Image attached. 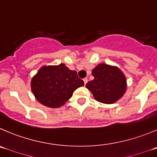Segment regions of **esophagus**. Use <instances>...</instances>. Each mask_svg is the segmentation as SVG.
Wrapping results in <instances>:
<instances>
[{
  "instance_id": "1",
  "label": "esophagus",
  "mask_w": 157,
  "mask_h": 157,
  "mask_svg": "<svg viewBox=\"0 0 157 157\" xmlns=\"http://www.w3.org/2000/svg\"><path fill=\"white\" fill-rule=\"evenodd\" d=\"M83 82H84V84H86V83H87V82H88V79H87V78H84V79H83Z\"/></svg>"
}]
</instances>
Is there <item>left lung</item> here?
Returning a JSON list of instances; mask_svg holds the SVG:
<instances>
[{
	"mask_svg": "<svg viewBox=\"0 0 157 157\" xmlns=\"http://www.w3.org/2000/svg\"><path fill=\"white\" fill-rule=\"evenodd\" d=\"M94 79L86 84L95 100L104 104H113L126 92L125 74L116 66L100 63L92 70Z\"/></svg>",
	"mask_w": 157,
	"mask_h": 157,
	"instance_id": "1",
	"label": "left lung"
}]
</instances>
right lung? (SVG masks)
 Segmentation results:
<instances>
[{"label":"right lung","instance_id":"1","mask_svg":"<svg viewBox=\"0 0 157 157\" xmlns=\"http://www.w3.org/2000/svg\"><path fill=\"white\" fill-rule=\"evenodd\" d=\"M83 85L77 71L70 70L64 63L42 66L31 80V89L36 100L51 108L63 106L74 90Z\"/></svg>","mask_w":157,"mask_h":157}]
</instances>
